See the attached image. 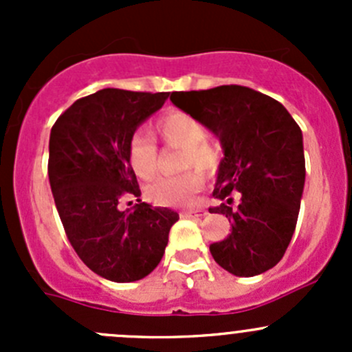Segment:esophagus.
I'll use <instances>...</instances> for the list:
<instances>
[{
    "label": "esophagus",
    "mask_w": 352,
    "mask_h": 352,
    "mask_svg": "<svg viewBox=\"0 0 352 352\" xmlns=\"http://www.w3.org/2000/svg\"><path fill=\"white\" fill-rule=\"evenodd\" d=\"M208 214V211L206 209H187V211H182V216H186V218H202V216Z\"/></svg>",
    "instance_id": "1"
}]
</instances>
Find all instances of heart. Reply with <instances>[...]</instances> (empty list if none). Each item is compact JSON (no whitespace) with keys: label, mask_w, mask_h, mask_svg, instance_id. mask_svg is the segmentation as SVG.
I'll use <instances>...</instances> for the list:
<instances>
[{"label":"heart","mask_w":352,"mask_h":352,"mask_svg":"<svg viewBox=\"0 0 352 352\" xmlns=\"http://www.w3.org/2000/svg\"><path fill=\"white\" fill-rule=\"evenodd\" d=\"M163 140L172 146L184 150L182 166H196L212 173L218 168V153L206 143L208 131L199 120L184 112H170L156 124ZM127 158L131 168L140 179H151L158 166V153L150 136L143 131L133 134L127 146ZM202 187V175L187 172L179 177H162L146 187V197L158 206L182 208L196 201V194Z\"/></svg>","instance_id":"heart-1"}]
</instances>
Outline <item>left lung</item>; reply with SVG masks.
<instances>
[{
    "label": "left lung",
    "instance_id": "1",
    "mask_svg": "<svg viewBox=\"0 0 352 352\" xmlns=\"http://www.w3.org/2000/svg\"><path fill=\"white\" fill-rule=\"evenodd\" d=\"M172 104L219 140L212 196L232 233L209 247L230 274L252 278L274 267L296 228L305 187L303 134L283 104L240 85L175 91Z\"/></svg>",
    "mask_w": 352,
    "mask_h": 352
}]
</instances>
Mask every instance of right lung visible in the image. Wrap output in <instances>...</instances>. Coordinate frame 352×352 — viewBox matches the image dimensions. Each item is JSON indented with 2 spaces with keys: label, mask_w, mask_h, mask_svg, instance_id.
I'll use <instances>...</instances> for the list:
<instances>
[{
  "label": "right lung",
  "mask_w": 352,
  "mask_h": 352,
  "mask_svg": "<svg viewBox=\"0 0 352 352\" xmlns=\"http://www.w3.org/2000/svg\"><path fill=\"white\" fill-rule=\"evenodd\" d=\"M170 94L119 88L80 98L49 138V182L59 218L78 257L100 278L133 283L160 264L179 214L141 202L127 146L138 127ZM137 197L126 212L120 199Z\"/></svg>",
  "instance_id": "obj_1"
}]
</instances>
